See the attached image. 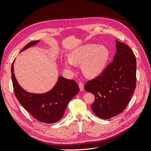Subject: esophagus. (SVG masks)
I'll list each match as a JSON object with an SVG mask.
<instances>
[{"label":"esophagus","mask_w":151,"mask_h":151,"mask_svg":"<svg viewBox=\"0 0 151 151\" xmlns=\"http://www.w3.org/2000/svg\"><path fill=\"white\" fill-rule=\"evenodd\" d=\"M79 89H80V91H84V84L82 83H79Z\"/></svg>","instance_id":"obj_1"}]
</instances>
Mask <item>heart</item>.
I'll use <instances>...</instances> for the list:
<instances>
[{
	"instance_id": "b5f03b06",
	"label": "heart",
	"mask_w": 151,
	"mask_h": 151,
	"mask_svg": "<svg viewBox=\"0 0 151 151\" xmlns=\"http://www.w3.org/2000/svg\"><path fill=\"white\" fill-rule=\"evenodd\" d=\"M109 57V52L106 47L89 43L72 50L63 64L67 68H72L74 65L82 63L81 69L84 76L93 78L103 72Z\"/></svg>"
}]
</instances>
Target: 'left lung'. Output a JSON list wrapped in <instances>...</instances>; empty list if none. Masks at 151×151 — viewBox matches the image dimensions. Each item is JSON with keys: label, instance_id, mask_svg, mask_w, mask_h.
Instances as JSON below:
<instances>
[{"label": "left lung", "instance_id": "obj_1", "mask_svg": "<svg viewBox=\"0 0 151 151\" xmlns=\"http://www.w3.org/2000/svg\"><path fill=\"white\" fill-rule=\"evenodd\" d=\"M116 48L113 62L84 86L85 90L95 96L92 111L102 119H109L124 110L136 86V58L133 51L117 40Z\"/></svg>", "mask_w": 151, "mask_h": 151}]
</instances>
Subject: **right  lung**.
Returning a JSON list of instances; mask_svg holds the SVG:
<instances>
[{
  "instance_id": "add662e5",
  "label": "right lung",
  "mask_w": 151,
  "mask_h": 151,
  "mask_svg": "<svg viewBox=\"0 0 151 151\" xmlns=\"http://www.w3.org/2000/svg\"><path fill=\"white\" fill-rule=\"evenodd\" d=\"M39 40L27 44L21 52L38 44ZM14 60L11 67V77L14 91L18 101L26 111L41 122L53 123L63 117L67 104L79 92L76 81L59 76L53 88L45 93H32L19 84L14 72Z\"/></svg>"
}]
</instances>
